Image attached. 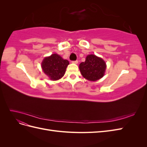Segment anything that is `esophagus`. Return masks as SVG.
<instances>
[{"instance_id":"esophagus-1","label":"esophagus","mask_w":147,"mask_h":147,"mask_svg":"<svg viewBox=\"0 0 147 147\" xmlns=\"http://www.w3.org/2000/svg\"><path fill=\"white\" fill-rule=\"evenodd\" d=\"M72 63H74V64H78V61L77 60H76V61H72Z\"/></svg>"}]
</instances>
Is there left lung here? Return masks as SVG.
<instances>
[{"mask_svg":"<svg viewBox=\"0 0 147 147\" xmlns=\"http://www.w3.org/2000/svg\"><path fill=\"white\" fill-rule=\"evenodd\" d=\"M106 63L101 57L94 55H89L86 60L79 65V69L83 77L90 81H97L104 77Z\"/></svg>","mask_w":147,"mask_h":147,"instance_id":"left-lung-1","label":"left lung"}]
</instances>
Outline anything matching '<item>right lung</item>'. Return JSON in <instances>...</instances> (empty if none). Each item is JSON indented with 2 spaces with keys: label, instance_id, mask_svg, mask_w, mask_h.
<instances>
[{
  "label": "right lung",
  "instance_id": "add662e5",
  "mask_svg": "<svg viewBox=\"0 0 147 147\" xmlns=\"http://www.w3.org/2000/svg\"><path fill=\"white\" fill-rule=\"evenodd\" d=\"M69 64V62L67 60L63 59L59 55L53 54L44 58L42 63V68L50 80H57L64 76Z\"/></svg>",
  "mask_w": 147,
  "mask_h": 147
}]
</instances>
